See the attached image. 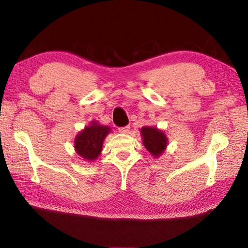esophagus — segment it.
Returning <instances> with one entry per match:
<instances>
[{"mask_svg": "<svg viewBox=\"0 0 248 248\" xmlns=\"http://www.w3.org/2000/svg\"><path fill=\"white\" fill-rule=\"evenodd\" d=\"M118 130H119V132H121V133H128L129 130H130V127H129V125H125V127L118 128Z\"/></svg>", "mask_w": 248, "mask_h": 248, "instance_id": "obj_1", "label": "esophagus"}]
</instances>
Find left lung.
Listing matches in <instances>:
<instances>
[{
  "label": "left lung",
  "instance_id": "obj_1",
  "mask_svg": "<svg viewBox=\"0 0 248 248\" xmlns=\"http://www.w3.org/2000/svg\"><path fill=\"white\" fill-rule=\"evenodd\" d=\"M141 136L145 149L154 157L161 156L167 146V138L165 133L156 127H143L141 129Z\"/></svg>",
  "mask_w": 248,
  "mask_h": 248
}]
</instances>
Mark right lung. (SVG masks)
<instances>
[{
  "instance_id": "add662e5",
  "label": "right lung",
  "mask_w": 248,
  "mask_h": 248,
  "mask_svg": "<svg viewBox=\"0 0 248 248\" xmlns=\"http://www.w3.org/2000/svg\"><path fill=\"white\" fill-rule=\"evenodd\" d=\"M110 128L98 124L97 121H92L91 125L84 128L74 140L77 153L86 161H95L103 149V142Z\"/></svg>"
}]
</instances>
